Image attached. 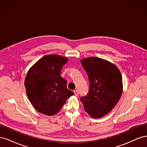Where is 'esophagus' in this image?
I'll return each instance as SVG.
<instances>
[{"instance_id":"34e87169","label":"esophagus","mask_w":147,"mask_h":147,"mask_svg":"<svg viewBox=\"0 0 147 147\" xmlns=\"http://www.w3.org/2000/svg\"><path fill=\"white\" fill-rule=\"evenodd\" d=\"M74 92V94H75V96H78V91H77V90H75Z\"/></svg>"}]
</instances>
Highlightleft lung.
<instances>
[{"label":"left lung","mask_w":147,"mask_h":147,"mask_svg":"<svg viewBox=\"0 0 147 147\" xmlns=\"http://www.w3.org/2000/svg\"><path fill=\"white\" fill-rule=\"evenodd\" d=\"M81 64L88 74L90 89L80 100L91 117L100 118L109 113L121 97V73L116 65L99 57L83 59Z\"/></svg>","instance_id":"8db88e82"}]
</instances>
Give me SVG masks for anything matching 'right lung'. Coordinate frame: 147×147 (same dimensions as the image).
Listing matches in <instances>:
<instances>
[{
  "instance_id": "right-lung-1",
  "label": "right lung",
  "mask_w": 147,
  "mask_h": 147,
  "mask_svg": "<svg viewBox=\"0 0 147 147\" xmlns=\"http://www.w3.org/2000/svg\"><path fill=\"white\" fill-rule=\"evenodd\" d=\"M67 57L56 55L42 57L28 71L24 84L34 107L49 116L58 113L69 97L74 95L60 75Z\"/></svg>"
}]
</instances>
